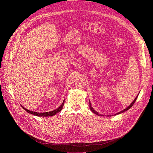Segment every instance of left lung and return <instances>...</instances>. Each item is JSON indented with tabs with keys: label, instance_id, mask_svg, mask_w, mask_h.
Instances as JSON below:
<instances>
[{
	"label": "left lung",
	"instance_id": "obj_1",
	"mask_svg": "<svg viewBox=\"0 0 153 153\" xmlns=\"http://www.w3.org/2000/svg\"><path fill=\"white\" fill-rule=\"evenodd\" d=\"M137 97H138V95L136 96V97L135 98V99L133 100V102L130 104V105L128 106V107H127V108H126L125 109H124L123 111H121V112H118V113H117V114H115V115H118V114H121V113H123V112H125V111H127V110H128L129 109H130L131 107H132V106L133 105V104L134 103V102H135V101H136V99H137ZM89 108H90V109H91V111L94 113V114H95V115H100L97 112H96L92 108V106H91V103H90V101H89ZM102 116H103V115H102ZM109 115H108V117H109Z\"/></svg>",
	"mask_w": 153,
	"mask_h": 153
}]
</instances>
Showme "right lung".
Returning a JSON list of instances; mask_svg holds the SVG:
<instances>
[{
    "label": "right lung",
    "instance_id": "add662e5",
    "mask_svg": "<svg viewBox=\"0 0 153 153\" xmlns=\"http://www.w3.org/2000/svg\"><path fill=\"white\" fill-rule=\"evenodd\" d=\"M64 101H65V100H64L62 105L58 109H55L54 111H52L48 112H43V113H38V112H35L30 111H29V110L26 109V108H23L22 106L27 112H28V113H29L30 114H32V115H36V116H38V117H51V116H53V115H56L57 113L59 112L62 109L63 106L64 105Z\"/></svg>",
    "mask_w": 153,
    "mask_h": 153
}]
</instances>
